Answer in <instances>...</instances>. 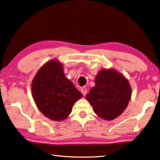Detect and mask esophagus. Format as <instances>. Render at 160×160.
Masks as SVG:
<instances>
[{
  "label": "esophagus",
  "mask_w": 160,
  "mask_h": 160,
  "mask_svg": "<svg viewBox=\"0 0 160 160\" xmlns=\"http://www.w3.org/2000/svg\"><path fill=\"white\" fill-rule=\"evenodd\" d=\"M81 92H82V94L84 96H85L87 94V92H88V89L85 87H83V88H81Z\"/></svg>",
  "instance_id": "34e87169"
}]
</instances>
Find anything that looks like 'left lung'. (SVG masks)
<instances>
[{"mask_svg":"<svg viewBox=\"0 0 160 160\" xmlns=\"http://www.w3.org/2000/svg\"><path fill=\"white\" fill-rule=\"evenodd\" d=\"M94 82L87 99L98 117L114 120L126 109L131 99L132 88L128 80L114 69H102Z\"/></svg>","mask_w":160,"mask_h":160,"instance_id":"obj_1","label":"left lung"}]
</instances>
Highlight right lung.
<instances>
[{"label": "right lung", "mask_w": 160, "mask_h": 160, "mask_svg": "<svg viewBox=\"0 0 160 160\" xmlns=\"http://www.w3.org/2000/svg\"><path fill=\"white\" fill-rule=\"evenodd\" d=\"M32 94L38 108L52 120L62 121L71 114L73 104L82 94L63 73L58 60L43 65L32 82Z\"/></svg>", "instance_id": "add662e5"}]
</instances>
